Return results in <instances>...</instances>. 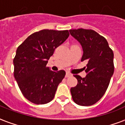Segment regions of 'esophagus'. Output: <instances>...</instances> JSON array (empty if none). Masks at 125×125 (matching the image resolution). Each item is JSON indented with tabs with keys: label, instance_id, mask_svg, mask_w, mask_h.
Masks as SVG:
<instances>
[{
	"label": "esophagus",
	"instance_id": "obj_1",
	"mask_svg": "<svg viewBox=\"0 0 125 125\" xmlns=\"http://www.w3.org/2000/svg\"><path fill=\"white\" fill-rule=\"evenodd\" d=\"M72 76V74L71 73H70L69 72H67L66 73V75H65V76L66 77H69V76Z\"/></svg>",
	"mask_w": 125,
	"mask_h": 125
}]
</instances>
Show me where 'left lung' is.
Instances as JSON below:
<instances>
[{"label":"left lung","instance_id":"1","mask_svg":"<svg viewBox=\"0 0 125 125\" xmlns=\"http://www.w3.org/2000/svg\"><path fill=\"white\" fill-rule=\"evenodd\" d=\"M83 49L81 61H86L85 78L77 74V85L71 88L73 100L80 106H87L97 103L104 95L114 71V52L103 36L93 30H69Z\"/></svg>","mask_w":125,"mask_h":125}]
</instances>
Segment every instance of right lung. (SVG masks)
Wrapping results in <instances>:
<instances>
[{"label":"right lung","instance_id":"right-lung-1","mask_svg":"<svg viewBox=\"0 0 125 125\" xmlns=\"http://www.w3.org/2000/svg\"><path fill=\"white\" fill-rule=\"evenodd\" d=\"M69 36L68 30L45 29L31 34L17 49L14 77L22 95L31 103L44 104L54 99L65 71L54 72L46 65L55 49Z\"/></svg>","mask_w":125,"mask_h":125}]
</instances>
